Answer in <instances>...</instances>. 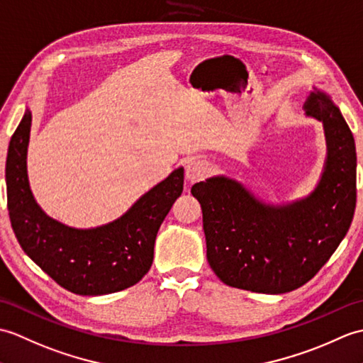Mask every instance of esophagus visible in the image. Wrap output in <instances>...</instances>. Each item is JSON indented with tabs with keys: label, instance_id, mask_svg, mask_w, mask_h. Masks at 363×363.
<instances>
[{
	"label": "esophagus",
	"instance_id": "34e87169",
	"mask_svg": "<svg viewBox=\"0 0 363 363\" xmlns=\"http://www.w3.org/2000/svg\"><path fill=\"white\" fill-rule=\"evenodd\" d=\"M208 174L209 164L205 160H191L186 163V169H184V175H186V182L189 184L202 182Z\"/></svg>",
	"mask_w": 363,
	"mask_h": 363
}]
</instances>
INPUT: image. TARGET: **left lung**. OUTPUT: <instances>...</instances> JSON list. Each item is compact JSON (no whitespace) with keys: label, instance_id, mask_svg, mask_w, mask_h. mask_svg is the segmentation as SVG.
<instances>
[{"label":"left lung","instance_id":"8db88e82","mask_svg":"<svg viewBox=\"0 0 363 363\" xmlns=\"http://www.w3.org/2000/svg\"><path fill=\"white\" fill-rule=\"evenodd\" d=\"M308 116L323 123L328 157L315 191L294 203H262L242 184L211 177L191 188L203 213L206 259L222 283L257 294L295 291L340 245L356 209V146L339 107L312 91Z\"/></svg>","mask_w":363,"mask_h":363}]
</instances>
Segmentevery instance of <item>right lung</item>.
<instances>
[{
    "label": "right lung",
    "instance_id": "right-lung-1",
    "mask_svg": "<svg viewBox=\"0 0 363 363\" xmlns=\"http://www.w3.org/2000/svg\"><path fill=\"white\" fill-rule=\"evenodd\" d=\"M32 115L26 108L6 160L7 209L21 248L55 283L77 295H106L138 283L154 261L155 238L183 192V167L146 192L119 219L77 230L46 216L32 196L26 155Z\"/></svg>",
    "mask_w": 363,
    "mask_h": 363
}]
</instances>
